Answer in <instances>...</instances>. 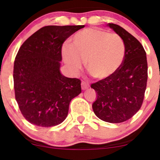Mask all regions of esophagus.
<instances>
[{
    "label": "esophagus",
    "mask_w": 160,
    "mask_h": 160,
    "mask_svg": "<svg viewBox=\"0 0 160 160\" xmlns=\"http://www.w3.org/2000/svg\"><path fill=\"white\" fill-rule=\"evenodd\" d=\"M81 87H82V89H86L89 87V85L88 82H86L85 81H82L81 82Z\"/></svg>",
    "instance_id": "1"
}]
</instances>
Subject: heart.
<instances>
[{"mask_svg": "<svg viewBox=\"0 0 160 160\" xmlns=\"http://www.w3.org/2000/svg\"><path fill=\"white\" fill-rule=\"evenodd\" d=\"M124 42L117 34L98 28L77 33L72 44L62 47L64 61L73 72L82 68L87 61V69L93 78L104 80L114 74L125 57Z\"/></svg>", "mask_w": 160, "mask_h": 160, "instance_id": "1", "label": "heart"}]
</instances>
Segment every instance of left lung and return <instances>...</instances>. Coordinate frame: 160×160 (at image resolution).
<instances>
[{"instance_id": "left-lung-1", "label": "left lung", "mask_w": 160, "mask_h": 160, "mask_svg": "<svg viewBox=\"0 0 160 160\" xmlns=\"http://www.w3.org/2000/svg\"><path fill=\"white\" fill-rule=\"evenodd\" d=\"M108 25L123 40L126 52L123 62L114 74L91 84L97 92L92 109L102 120L119 123L132 118L142 105L148 62L144 47L135 37L120 25Z\"/></svg>"}]
</instances>
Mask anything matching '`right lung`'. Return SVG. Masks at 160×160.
<instances>
[{"instance_id":"right-lung-1","label":"right lung","mask_w":160,"mask_h":160,"mask_svg":"<svg viewBox=\"0 0 160 160\" xmlns=\"http://www.w3.org/2000/svg\"><path fill=\"white\" fill-rule=\"evenodd\" d=\"M84 25H48L21 46L13 68L16 100L32 124L51 127L63 122L72 98L81 92V81L60 72L64 42Z\"/></svg>"}]
</instances>
